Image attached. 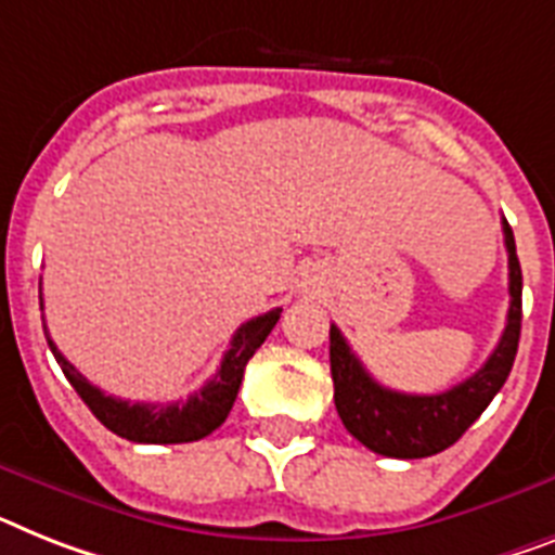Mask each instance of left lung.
Masks as SVG:
<instances>
[{"instance_id": "obj_1", "label": "left lung", "mask_w": 555, "mask_h": 555, "mask_svg": "<svg viewBox=\"0 0 555 555\" xmlns=\"http://www.w3.org/2000/svg\"><path fill=\"white\" fill-rule=\"evenodd\" d=\"M511 269V309L507 326L488 363L460 386L442 393H400L379 386L363 363L357 360L340 328L328 332V357H332L334 405L346 431L360 439L369 451L393 456V460H423L451 448L470 425L479 420L496 391L505 386L514 369L521 332V267L516 258L514 232L502 221Z\"/></svg>"}]
</instances>
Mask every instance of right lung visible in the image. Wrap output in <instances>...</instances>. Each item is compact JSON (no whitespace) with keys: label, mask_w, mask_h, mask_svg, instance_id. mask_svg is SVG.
I'll use <instances>...</instances> for the list:
<instances>
[{"label":"right lung","mask_w":555,"mask_h":555,"mask_svg":"<svg viewBox=\"0 0 555 555\" xmlns=\"http://www.w3.org/2000/svg\"><path fill=\"white\" fill-rule=\"evenodd\" d=\"M41 288V286H39ZM41 306V292H39ZM281 320V309H272L260 318L246 320L244 326L237 328L229 351L223 354L221 369L215 371L212 379H206V386L201 391L190 393L186 400L167 402V405H155V402H127L118 397H109L102 388L90 386L81 377L76 365L67 363V357L56 349V343L50 340L48 326H44V337L48 346L56 357V363L62 365L64 377L70 379V386L76 388L85 405L95 414V420L109 428L118 437L130 439V442H144V446H176V442H195L204 439L221 428L223 420L229 416L232 405H235L237 388L244 379V369L249 363V357L263 346L274 323Z\"/></svg>","instance_id":"1"}]
</instances>
